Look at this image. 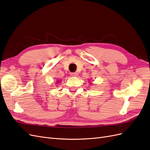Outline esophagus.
<instances>
[{
    "instance_id": "1",
    "label": "esophagus",
    "mask_w": 150,
    "mask_h": 150,
    "mask_svg": "<svg viewBox=\"0 0 150 150\" xmlns=\"http://www.w3.org/2000/svg\"><path fill=\"white\" fill-rule=\"evenodd\" d=\"M70 75H71V76H72V77H76L77 76H78V74H77L76 72H71Z\"/></svg>"
}]
</instances>
